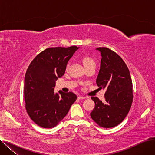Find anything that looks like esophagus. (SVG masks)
<instances>
[{
	"instance_id": "1",
	"label": "esophagus",
	"mask_w": 155,
	"mask_h": 155,
	"mask_svg": "<svg viewBox=\"0 0 155 155\" xmlns=\"http://www.w3.org/2000/svg\"><path fill=\"white\" fill-rule=\"evenodd\" d=\"M78 99H86V97H84V96H82V95H79L78 97Z\"/></svg>"
}]
</instances>
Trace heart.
I'll return each mask as SVG.
<instances>
[{
  "label": "heart",
  "mask_w": 155,
  "mask_h": 155,
  "mask_svg": "<svg viewBox=\"0 0 155 155\" xmlns=\"http://www.w3.org/2000/svg\"><path fill=\"white\" fill-rule=\"evenodd\" d=\"M81 60H82V62L84 67H86V66H88V65H91V64H94L95 65L94 60L90 56H83L81 57ZM68 67H69V63L67 64V68H68Z\"/></svg>",
  "instance_id": "obj_1"
}]
</instances>
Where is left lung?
<instances>
[{
  "label": "left lung",
  "mask_w": 155,
  "mask_h": 155,
  "mask_svg": "<svg viewBox=\"0 0 155 155\" xmlns=\"http://www.w3.org/2000/svg\"><path fill=\"white\" fill-rule=\"evenodd\" d=\"M101 55V67L96 83L105 90V102L92 97L95 107L92 119L99 126L114 127L124 119L133 102V84L127 65L117 53L107 48H98Z\"/></svg>",
  "instance_id": "obj_1"
}]
</instances>
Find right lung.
I'll return each instance as SVG.
<instances>
[{
  "label": "right lung",
  "mask_w": 155,
  "mask_h": 155,
  "mask_svg": "<svg viewBox=\"0 0 155 155\" xmlns=\"http://www.w3.org/2000/svg\"><path fill=\"white\" fill-rule=\"evenodd\" d=\"M78 48H48L30 63L24 77V100L28 115L39 126L58 125L77 99L73 92L54 91L56 81L64 74L69 60Z\"/></svg>",
  "instance_id": "obj_1"
}]
</instances>
